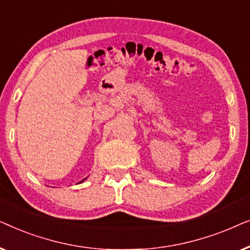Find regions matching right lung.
I'll list each match as a JSON object with an SVG mask.
<instances>
[{"label":"right lung","instance_id":"right-lung-1","mask_svg":"<svg viewBox=\"0 0 250 250\" xmlns=\"http://www.w3.org/2000/svg\"><path fill=\"white\" fill-rule=\"evenodd\" d=\"M86 179H87V177H85V179H83V180H82V181H80V182H78V183H82V182H84V181L86 180Z\"/></svg>","mask_w":250,"mask_h":250}]
</instances>
